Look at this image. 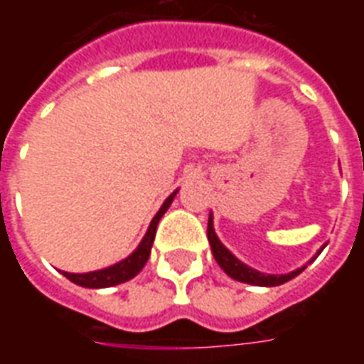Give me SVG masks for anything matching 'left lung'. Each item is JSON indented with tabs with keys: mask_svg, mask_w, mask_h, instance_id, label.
Listing matches in <instances>:
<instances>
[{
	"mask_svg": "<svg viewBox=\"0 0 364 364\" xmlns=\"http://www.w3.org/2000/svg\"><path fill=\"white\" fill-rule=\"evenodd\" d=\"M206 236H208V242H210V250H213V255L214 259H216V263L224 269V273L228 274V277H232V279H236V281L240 282H247V284H255V287H279L282 282L294 279L296 274H300L306 269L304 265V267H300L296 269V271H292V273L287 274H265L261 273V271H255V269L247 267L245 263H242L234 253L230 252L228 247L222 245V242L218 240V236H216V232H214L213 214L208 216V230H206ZM310 263H312V261H310Z\"/></svg>",
	"mask_w": 364,
	"mask_h": 364,
	"instance_id": "left-lung-1",
	"label": "left lung"
}]
</instances>
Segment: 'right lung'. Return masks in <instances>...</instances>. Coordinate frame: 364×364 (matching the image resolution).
I'll list each match as a JSON object with an SVG mask.
<instances>
[{"instance_id":"right-lung-1","label":"right lung","mask_w":364,"mask_h":364,"mask_svg":"<svg viewBox=\"0 0 364 364\" xmlns=\"http://www.w3.org/2000/svg\"><path fill=\"white\" fill-rule=\"evenodd\" d=\"M177 195V191H173L169 197L166 198V203L161 205V208L158 210V214L151 218L150 228L146 232V236L142 237L140 245L136 247L134 252L128 255L127 259L114 263L111 267L99 269V271H91V273H66L62 271V274L70 279L75 284L80 287H85V289H107V287H114V284H120V282L130 281L132 277L142 271V267L146 265V261L150 257L151 244H154V237H156V228H158V222L161 220V216L166 214V210L171 205V200Z\"/></svg>"}]
</instances>
